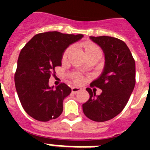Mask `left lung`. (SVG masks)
Instances as JSON below:
<instances>
[{"label":"left lung","instance_id":"obj_1","mask_svg":"<svg viewBox=\"0 0 150 150\" xmlns=\"http://www.w3.org/2000/svg\"><path fill=\"white\" fill-rule=\"evenodd\" d=\"M77 40L72 34L42 33L34 36L20 52L15 88L23 109L33 118L48 121L63 111V100L71 89L57 78L51 85L49 79L55 68L61 66L64 50Z\"/></svg>","mask_w":150,"mask_h":150}]
</instances>
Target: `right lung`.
<instances>
[{
  "label": "right lung",
  "mask_w": 150,
  "mask_h": 150,
  "mask_svg": "<svg viewBox=\"0 0 150 150\" xmlns=\"http://www.w3.org/2000/svg\"><path fill=\"white\" fill-rule=\"evenodd\" d=\"M104 53L101 75L90 84L89 100L82 110L92 121L103 122L114 118L127 104L135 85V63L123 41L110 36H91Z\"/></svg>",
  "instance_id": "right-lung-1"
}]
</instances>
